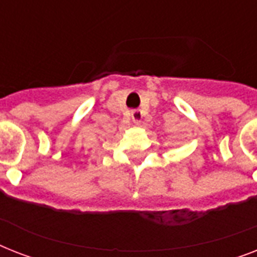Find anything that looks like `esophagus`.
Listing matches in <instances>:
<instances>
[{
  "label": "esophagus",
  "mask_w": 257,
  "mask_h": 257,
  "mask_svg": "<svg viewBox=\"0 0 257 257\" xmlns=\"http://www.w3.org/2000/svg\"><path fill=\"white\" fill-rule=\"evenodd\" d=\"M132 120L135 124H141V120H143V112L141 110H133L132 112Z\"/></svg>",
  "instance_id": "34e87169"
}]
</instances>
